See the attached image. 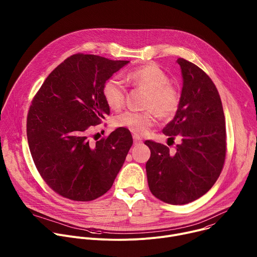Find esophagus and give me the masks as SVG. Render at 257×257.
Listing matches in <instances>:
<instances>
[{"mask_svg":"<svg viewBox=\"0 0 257 257\" xmlns=\"http://www.w3.org/2000/svg\"><path fill=\"white\" fill-rule=\"evenodd\" d=\"M133 140H134V144H139L142 142V139L138 134H133Z\"/></svg>","mask_w":257,"mask_h":257,"instance_id":"esophagus-1","label":"esophagus"}]
</instances>
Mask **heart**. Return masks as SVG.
I'll return each instance as SVG.
<instances>
[{"instance_id": "heart-1", "label": "heart", "mask_w": 257, "mask_h": 257, "mask_svg": "<svg viewBox=\"0 0 257 257\" xmlns=\"http://www.w3.org/2000/svg\"><path fill=\"white\" fill-rule=\"evenodd\" d=\"M130 83L144 91H148L144 112L126 111L115 118V124L133 131L143 133L157 123L158 116L163 119L173 118L180 107L181 91L173 83L164 69L159 65L151 63L136 68L128 74ZM102 97L106 105L119 111L126 100V89L123 84L115 78L104 82L102 86Z\"/></svg>"}]
</instances>
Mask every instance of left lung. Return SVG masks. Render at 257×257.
<instances>
[{
	"label": "left lung",
	"instance_id": "obj_1",
	"mask_svg": "<svg viewBox=\"0 0 257 257\" xmlns=\"http://www.w3.org/2000/svg\"><path fill=\"white\" fill-rule=\"evenodd\" d=\"M183 76L181 103L175 118L164 128L169 139H182L174 152L146 140L151 158L146 175L151 192L174 205L204 195L221 175L226 159V124L221 97L206 73L179 58Z\"/></svg>",
	"mask_w": 257,
	"mask_h": 257
}]
</instances>
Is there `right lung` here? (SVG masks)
Instances as JSON below:
<instances>
[{
  "mask_svg": "<svg viewBox=\"0 0 257 257\" xmlns=\"http://www.w3.org/2000/svg\"><path fill=\"white\" fill-rule=\"evenodd\" d=\"M129 61L75 54L47 77L28 109L26 132L34 165L48 186L74 201L94 200L112 187L133 139L118 128L95 143L87 133L109 115L102 86Z\"/></svg>",
  "mask_w": 257,
  "mask_h": 257,
  "instance_id": "add662e5",
  "label": "right lung"
}]
</instances>
